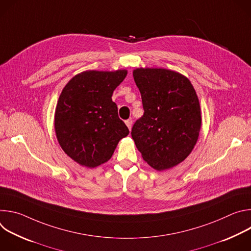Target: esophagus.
<instances>
[{"label": "esophagus", "instance_id": "esophagus-1", "mask_svg": "<svg viewBox=\"0 0 251 251\" xmlns=\"http://www.w3.org/2000/svg\"><path fill=\"white\" fill-rule=\"evenodd\" d=\"M125 124L127 125V127L129 128V130H131V127H132V119H127L125 121Z\"/></svg>", "mask_w": 251, "mask_h": 251}]
</instances>
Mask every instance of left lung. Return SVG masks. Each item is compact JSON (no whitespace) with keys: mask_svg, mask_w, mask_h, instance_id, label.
<instances>
[{"mask_svg":"<svg viewBox=\"0 0 251 251\" xmlns=\"http://www.w3.org/2000/svg\"><path fill=\"white\" fill-rule=\"evenodd\" d=\"M133 76L144 109L132 127L136 147L154 169L175 167L190 155L199 138L197 93L187 77L169 69L138 68Z\"/></svg>","mask_w":251,"mask_h":251,"instance_id":"left-lung-1","label":"left lung"}]
</instances>
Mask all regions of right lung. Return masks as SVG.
I'll list each match as a JSON object with an SVG mask.
<instances>
[{
  "label": "right lung",
  "mask_w": 251,
  "mask_h": 251,
  "mask_svg": "<svg viewBox=\"0 0 251 251\" xmlns=\"http://www.w3.org/2000/svg\"><path fill=\"white\" fill-rule=\"evenodd\" d=\"M126 70L84 71L63 88L56 105L54 128L62 150L88 168L108 161L129 129L112 101Z\"/></svg>",
  "instance_id": "add662e5"
}]
</instances>
